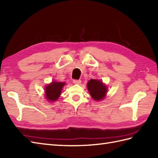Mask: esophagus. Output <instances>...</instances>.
<instances>
[{"mask_svg": "<svg viewBox=\"0 0 158 158\" xmlns=\"http://www.w3.org/2000/svg\"><path fill=\"white\" fill-rule=\"evenodd\" d=\"M73 83H75V84H79V83H81V81L80 79H79V80L74 79L73 81Z\"/></svg>", "mask_w": 158, "mask_h": 158, "instance_id": "obj_1", "label": "esophagus"}]
</instances>
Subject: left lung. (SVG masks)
I'll list each match as a JSON object with an SVG mask.
<instances>
[{"label": "left lung", "mask_w": 158, "mask_h": 158, "mask_svg": "<svg viewBox=\"0 0 158 158\" xmlns=\"http://www.w3.org/2000/svg\"><path fill=\"white\" fill-rule=\"evenodd\" d=\"M87 88L92 98L95 101L104 99L107 92V87L101 80L92 79L88 81Z\"/></svg>", "instance_id": "1"}]
</instances>
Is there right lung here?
<instances>
[{"label": "right lung", "mask_w": 158, "mask_h": 158, "mask_svg": "<svg viewBox=\"0 0 158 158\" xmlns=\"http://www.w3.org/2000/svg\"><path fill=\"white\" fill-rule=\"evenodd\" d=\"M65 85V82L52 81L45 87L46 98L48 101L53 102L60 97L61 90Z\"/></svg>", "instance_id": "obj_1"}]
</instances>
